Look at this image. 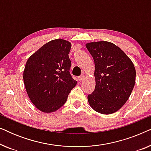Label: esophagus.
I'll use <instances>...</instances> for the list:
<instances>
[{
  "instance_id": "esophagus-1",
  "label": "esophagus",
  "mask_w": 151,
  "mask_h": 151,
  "mask_svg": "<svg viewBox=\"0 0 151 151\" xmlns=\"http://www.w3.org/2000/svg\"><path fill=\"white\" fill-rule=\"evenodd\" d=\"M84 76L83 75H82V76H79V77H78V80H79V81L81 82L84 80Z\"/></svg>"
}]
</instances>
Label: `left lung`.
<instances>
[{"mask_svg": "<svg viewBox=\"0 0 151 151\" xmlns=\"http://www.w3.org/2000/svg\"><path fill=\"white\" fill-rule=\"evenodd\" d=\"M86 48L95 63L96 87L88 95L90 106L102 114L118 111L131 96L135 82L132 61L113 43L100 41L88 43Z\"/></svg>", "mask_w": 151, "mask_h": 151, "instance_id": "left-lung-1", "label": "left lung"}]
</instances>
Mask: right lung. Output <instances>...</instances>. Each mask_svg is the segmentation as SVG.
I'll use <instances>...</instances> for the list:
<instances>
[{"label":"right lung","mask_w":151,"mask_h":151,"mask_svg":"<svg viewBox=\"0 0 151 151\" xmlns=\"http://www.w3.org/2000/svg\"><path fill=\"white\" fill-rule=\"evenodd\" d=\"M71 44L63 39L47 42L29 58L23 73L29 98L36 108L51 113L63 106L77 81L69 70Z\"/></svg>","instance_id":"right-lung-1"}]
</instances>
